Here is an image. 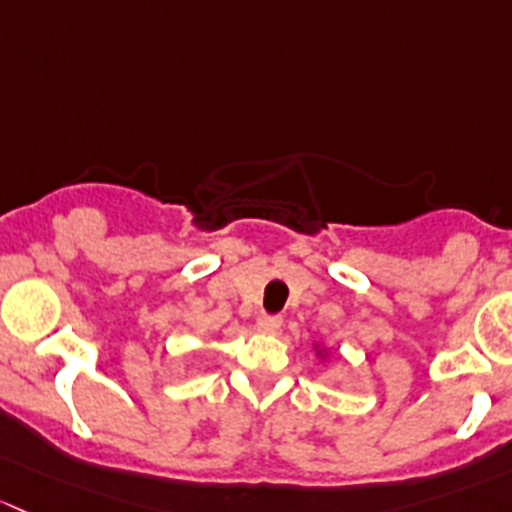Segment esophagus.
Segmentation results:
<instances>
[{
	"label": "esophagus",
	"instance_id": "1",
	"mask_svg": "<svg viewBox=\"0 0 512 512\" xmlns=\"http://www.w3.org/2000/svg\"><path fill=\"white\" fill-rule=\"evenodd\" d=\"M256 325H258V330H261V333L276 335L278 330H281L283 318H281V315H266V313H263V315H258Z\"/></svg>",
	"mask_w": 512,
	"mask_h": 512
}]
</instances>
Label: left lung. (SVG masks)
Listing matches in <instances>:
<instances>
[{"instance_id": "8db88e82", "label": "left lung", "mask_w": 512, "mask_h": 512, "mask_svg": "<svg viewBox=\"0 0 512 512\" xmlns=\"http://www.w3.org/2000/svg\"><path fill=\"white\" fill-rule=\"evenodd\" d=\"M315 350H318L320 357H325V350H320V347H315Z\"/></svg>"}]
</instances>
